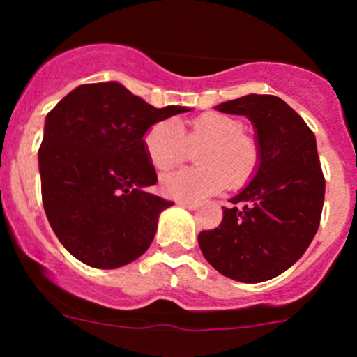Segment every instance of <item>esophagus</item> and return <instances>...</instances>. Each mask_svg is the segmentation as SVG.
Wrapping results in <instances>:
<instances>
[{
  "mask_svg": "<svg viewBox=\"0 0 357 357\" xmlns=\"http://www.w3.org/2000/svg\"><path fill=\"white\" fill-rule=\"evenodd\" d=\"M178 205H183V207L190 208V211H195L197 208L195 202H188V200H178Z\"/></svg>",
  "mask_w": 357,
  "mask_h": 357,
  "instance_id": "34e87169",
  "label": "esophagus"
}]
</instances>
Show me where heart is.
I'll return each instance as SVG.
<instances>
[{
  "mask_svg": "<svg viewBox=\"0 0 357 357\" xmlns=\"http://www.w3.org/2000/svg\"><path fill=\"white\" fill-rule=\"evenodd\" d=\"M145 152L157 171H167L183 160L188 145H204L197 152L199 167H181L165 172L160 188L167 197L200 200L228 186L240 188L259 165V149L243 135V124L222 114H204L190 122L188 132L172 119L155 122L146 131Z\"/></svg>",
  "mask_w": 357,
  "mask_h": 357,
  "instance_id": "obj_1",
  "label": "heart"
}]
</instances>
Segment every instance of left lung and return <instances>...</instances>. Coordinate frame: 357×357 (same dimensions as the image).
<instances>
[{"label":"left lung","mask_w":357,"mask_h":357,"mask_svg":"<svg viewBox=\"0 0 357 357\" xmlns=\"http://www.w3.org/2000/svg\"><path fill=\"white\" fill-rule=\"evenodd\" d=\"M215 110L245 115L255 131L259 165L215 229L199 233L208 264L242 283L282 275L311 245L325 200L316 138L282 98L247 95Z\"/></svg>","instance_id":"1"}]
</instances>
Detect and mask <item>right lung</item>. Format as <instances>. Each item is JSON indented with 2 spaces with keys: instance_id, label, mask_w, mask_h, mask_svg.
Returning <instances> with one entry per match:
<instances>
[{
  "instance_id": "obj_1",
  "label": "right lung",
  "mask_w": 357,
  "mask_h": 357,
  "mask_svg": "<svg viewBox=\"0 0 357 357\" xmlns=\"http://www.w3.org/2000/svg\"><path fill=\"white\" fill-rule=\"evenodd\" d=\"M188 107L155 109L121 82L81 84L46 115L38 153L41 195L60 243L84 264L114 269L136 261L172 202L146 192L157 172L146 131Z\"/></svg>"
}]
</instances>
